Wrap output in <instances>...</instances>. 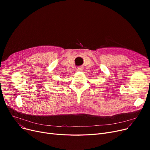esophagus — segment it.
Wrapping results in <instances>:
<instances>
[{
    "instance_id": "1",
    "label": "esophagus",
    "mask_w": 150,
    "mask_h": 150,
    "mask_svg": "<svg viewBox=\"0 0 150 150\" xmlns=\"http://www.w3.org/2000/svg\"><path fill=\"white\" fill-rule=\"evenodd\" d=\"M76 70L77 71H80V72H81V71H83V68L81 67H79L76 68Z\"/></svg>"
}]
</instances>
